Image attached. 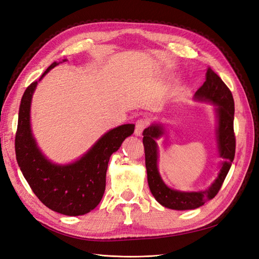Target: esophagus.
Instances as JSON below:
<instances>
[{
	"mask_svg": "<svg viewBox=\"0 0 259 259\" xmlns=\"http://www.w3.org/2000/svg\"><path fill=\"white\" fill-rule=\"evenodd\" d=\"M147 126V121L145 119H139L137 120L135 124V135L137 136H142L144 130Z\"/></svg>",
	"mask_w": 259,
	"mask_h": 259,
	"instance_id": "1",
	"label": "esophagus"
}]
</instances>
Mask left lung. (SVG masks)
Masks as SVG:
<instances>
[{
    "mask_svg": "<svg viewBox=\"0 0 259 259\" xmlns=\"http://www.w3.org/2000/svg\"><path fill=\"white\" fill-rule=\"evenodd\" d=\"M194 97L199 100H207L217 106L218 116V148L221 156L225 160L221 173L216 182L207 190L199 192H182L168 188L160 177L156 162H158V147L155 139L163 134V128L159 125H151L143 132V143L145 147V160L148 184L155 200L163 206L171 209H194L202 206L208 200L215 198L221 190L224 180L230 169L236 154V135L233 130L234 101L232 93L224 81L210 67L205 73V82L195 92Z\"/></svg>",
    "mask_w": 259,
    "mask_h": 259,
    "instance_id": "obj_1",
    "label": "left lung"
}]
</instances>
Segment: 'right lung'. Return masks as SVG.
<instances>
[{
  "instance_id": "obj_1",
  "label": "right lung",
  "mask_w": 259,
  "mask_h": 259,
  "mask_svg": "<svg viewBox=\"0 0 259 259\" xmlns=\"http://www.w3.org/2000/svg\"><path fill=\"white\" fill-rule=\"evenodd\" d=\"M57 65L52 64L40 80ZM36 84L37 81L31 83L21 98L15 136L17 163L45 206L68 216L84 215L99 204L106 189L109 159L119 150L124 139L134 133L135 125L124 124L109 131L79 161L65 166L55 165L38 150L30 128V104Z\"/></svg>"
}]
</instances>
